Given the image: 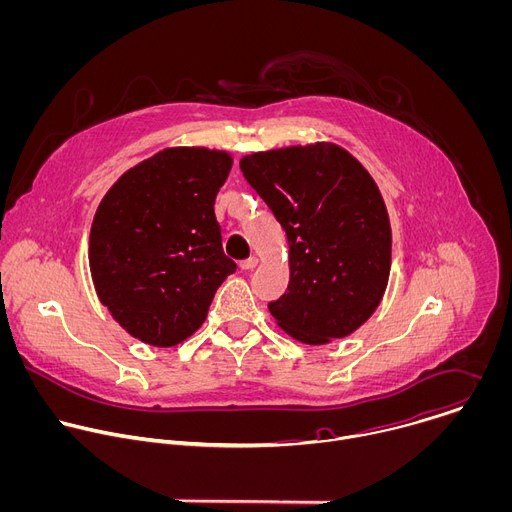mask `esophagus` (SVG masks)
<instances>
[{"mask_svg": "<svg viewBox=\"0 0 512 512\" xmlns=\"http://www.w3.org/2000/svg\"><path fill=\"white\" fill-rule=\"evenodd\" d=\"M257 263H259L257 257H249V259L241 261V269H243V271H251L253 267H257Z\"/></svg>", "mask_w": 512, "mask_h": 512, "instance_id": "34e87169", "label": "esophagus"}]
</instances>
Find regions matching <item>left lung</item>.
<instances>
[{
  "instance_id": "obj_1",
  "label": "left lung",
  "mask_w": 512,
  "mask_h": 512,
  "mask_svg": "<svg viewBox=\"0 0 512 512\" xmlns=\"http://www.w3.org/2000/svg\"><path fill=\"white\" fill-rule=\"evenodd\" d=\"M289 245V285L269 304L304 344L358 330L379 308L391 273V223L373 176L330 141L257 152L239 162Z\"/></svg>"
}]
</instances>
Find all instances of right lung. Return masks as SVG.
I'll return each mask as SVG.
<instances>
[{
  "label": "right lung",
  "instance_id": "right-lung-1",
  "mask_svg": "<svg viewBox=\"0 0 512 512\" xmlns=\"http://www.w3.org/2000/svg\"><path fill=\"white\" fill-rule=\"evenodd\" d=\"M231 168L225 150L166 148L103 196L89 237L91 277L99 302L133 338L158 348L184 342L235 273L214 216Z\"/></svg>",
  "mask_w": 512,
  "mask_h": 512
}]
</instances>
